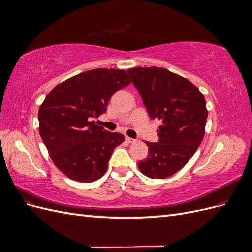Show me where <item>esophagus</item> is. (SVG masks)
I'll return each mask as SVG.
<instances>
[{"label": "esophagus", "instance_id": "esophagus-1", "mask_svg": "<svg viewBox=\"0 0 252 252\" xmlns=\"http://www.w3.org/2000/svg\"><path fill=\"white\" fill-rule=\"evenodd\" d=\"M126 141L128 143H134V142H136L135 139H131V138H129V136H126Z\"/></svg>", "mask_w": 252, "mask_h": 252}]
</instances>
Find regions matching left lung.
Segmentation results:
<instances>
[{
	"instance_id": "1",
	"label": "left lung",
	"mask_w": 252,
	"mask_h": 252,
	"mask_svg": "<svg viewBox=\"0 0 252 252\" xmlns=\"http://www.w3.org/2000/svg\"><path fill=\"white\" fill-rule=\"evenodd\" d=\"M151 120H159L158 142H145L149 156L138 166L150 179H166L184 167L200 146L207 121L204 95L187 79L165 68L127 70Z\"/></svg>"
}]
</instances>
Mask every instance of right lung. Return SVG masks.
<instances>
[{
  "label": "right lung",
  "mask_w": 252,
  "mask_h": 252,
  "mask_svg": "<svg viewBox=\"0 0 252 252\" xmlns=\"http://www.w3.org/2000/svg\"><path fill=\"white\" fill-rule=\"evenodd\" d=\"M129 84L125 70L97 68L64 81L47 94L39 110L40 135L66 177L91 183L107 170L112 151L125 138L91 120L105 113L112 94Z\"/></svg>",
  "instance_id": "right-lung-1"
}]
</instances>
